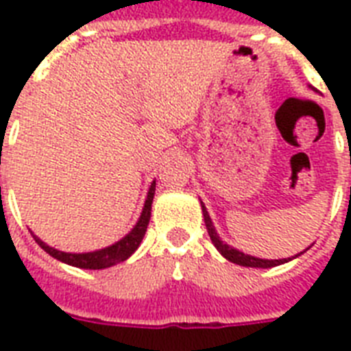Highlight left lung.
I'll return each instance as SVG.
<instances>
[{
	"instance_id": "left-lung-1",
	"label": "left lung",
	"mask_w": 351,
	"mask_h": 351,
	"mask_svg": "<svg viewBox=\"0 0 351 351\" xmlns=\"http://www.w3.org/2000/svg\"><path fill=\"white\" fill-rule=\"evenodd\" d=\"M202 213H204V222H206V228H208V233H209V237H211V242H213L215 247L220 251V255L226 256V258H228L230 262H234V264H239V266H245V267H273V266H278V264H284V262L291 261V258H288V261H286V258H280V261L256 258V256L245 255V253H242V251L234 250V247H231V245H228L226 242H222V240H220L219 233H217V230H215L213 222H211V219H209L208 209H206V206H204V204H202ZM302 253H304V251H302ZM302 253H299V255H302ZM299 255H295V256H299Z\"/></svg>"
}]
</instances>
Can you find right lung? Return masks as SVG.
I'll list each match as a JSON object with an SVG mask.
<instances>
[{"label": "right lung", "instance_id": "obj_1", "mask_svg": "<svg viewBox=\"0 0 351 351\" xmlns=\"http://www.w3.org/2000/svg\"><path fill=\"white\" fill-rule=\"evenodd\" d=\"M154 187H156V182L153 180V184L149 187L147 198H145L142 215H140L136 226H134L123 239L114 242L112 245H107L104 250L90 251V253H65V251H58L54 250V247H51V245H47L45 242L38 239L36 234H32V237H34L36 242L40 244L41 250H45L47 253L51 256H54L56 261L65 262L69 266L82 267V269H104V267L114 266L118 262L127 261V258L138 250L140 242H142L143 234L147 231L149 219H151V204H153L154 198Z\"/></svg>", "mask_w": 351, "mask_h": 351}]
</instances>
